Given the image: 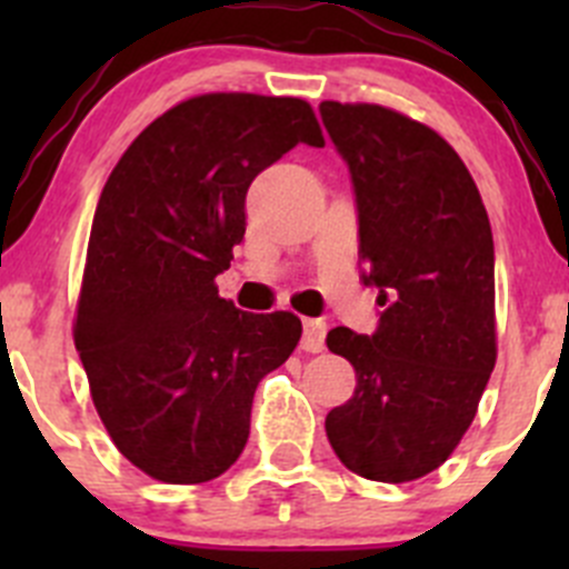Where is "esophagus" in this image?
Returning <instances> with one entry per match:
<instances>
[{
  "label": "esophagus",
  "instance_id": "1",
  "mask_svg": "<svg viewBox=\"0 0 569 569\" xmlns=\"http://www.w3.org/2000/svg\"><path fill=\"white\" fill-rule=\"evenodd\" d=\"M325 332L327 325L321 319H306L302 321V341L300 347L306 352H321L325 349Z\"/></svg>",
  "mask_w": 569,
  "mask_h": 569
}]
</instances>
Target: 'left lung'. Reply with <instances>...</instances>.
I'll list each match as a JSON object with an SVG mask.
<instances>
[{
  "instance_id": "left-lung-1",
  "label": "left lung",
  "mask_w": 569,
  "mask_h": 569,
  "mask_svg": "<svg viewBox=\"0 0 569 569\" xmlns=\"http://www.w3.org/2000/svg\"><path fill=\"white\" fill-rule=\"evenodd\" d=\"M358 203L363 283L380 289L371 336L327 332L355 366L327 440L363 479H421L451 457L496 366V250L485 203L455 148L380 104L321 101Z\"/></svg>"
}]
</instances>
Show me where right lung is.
<instances>
[{
	"mask_svg": "<svg viewBox=\"0 0 569 569\" xmlns=\"http://www.w3.org/2000/svg\"><path fill=\"white\" fill-rule=\"evenodd\" d=\"M300 142L325 146L308 101L194 96L146 126L101 189L73 343L109 438L153 479L226 473L258 382L300 341L295 313H244L214 286L252 178Z\"/></svg>",
	"mask_w": 569,
	"mask_h": 569,
	"instance_id": "right-lung-1",
	"label": "right lung"
}]
</instances>
